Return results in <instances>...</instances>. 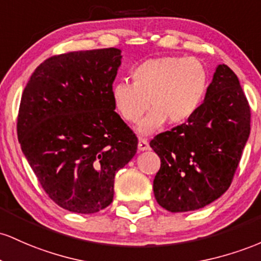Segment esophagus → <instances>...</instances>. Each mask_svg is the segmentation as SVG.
Returning <instances> with one entry per match:
<instances>
[{"instance_id":"1","label":"esophagus","mask_w":261,"mask_h":261,"mask_svg":"<svg viewBox=\"0 0 261 261\" xmlns=\"http://www.w3.org/2000/svg\"><path fill=\"white\" fill-rule=\"evenodd\" d=\"M148 149H149L148 140L140 138L139 142H138V150L139 151H144V150H148Z\"/></svg>"}]
</instances>
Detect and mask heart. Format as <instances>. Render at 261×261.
<instances>
[{"instance_id": "obj_1", "label": "heart", "mask_w": 261, "mask_h": 261, "mask_svg": "<svg viewBox=\"0 0 261 261\" xmlns=\"http://www.w3.org/2000/svg\"><path fill=\"white\" fill-rule=\"evenodd\" d=\"M133 84L113 85L112 101L127 123H138L149 107L150 113L139 124L138 132L149 134L169 122L182 124L200 108L210 85L207 67L197 58L177 55L148 59L132 70Z\"/></svg>"}]
</instances>
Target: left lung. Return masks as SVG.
Returning <instances> with one entry per match:
<instances>
[{"label":"left lung","instance_id":"left-lung-1","mask_svg":"<svg viewBox=\"0 0 261 261\" xmlns=\"http://www.w3.org/2000/svg\"><path fill=\"white\" fill-rule=\"evenodd\" d=\"M249 134L248 99L237 75L222 64L196 115L150 142L162 162L153 184L158 203L170 212H189L221 197Z\"/></svg>","mask_w":261,"mask_h":261}]
</instances>
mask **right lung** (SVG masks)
<instances>
[{
	"instance_id": "right-lung-1",
	"label": "right lung",
	"mask_w": 261,
	"mask_h": 261,
	"mask_svg": "<svg viewBox=\"0 0 261 261\" xmlns=\"http://www.w3.org/2000/svg\"><path fill=\"white\" fill-rule=\"evenodd\" d=\"M121 59L117 48L54 55L22 93L20 148L44 191L70 212L110 206L116 172L137 153L138 139L111 95Z\"/></svg>"
}]
</instances>
